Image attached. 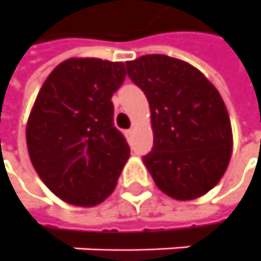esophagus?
<instances>
[{"label":"esophagus","mask_w":261,"mask_h":261,"mask_svg":"<svg viewBox=\"0 0 261 261\" xmlns=\"http://www.w3.org/2000/svg\"><path fill=\"white\" fill-rule=\"evenodd\" d=\"M132 134H134V129H127V130H125V136H126V138H130Z\"/></svg>","instance_id":"obj_1"}]
</instances>
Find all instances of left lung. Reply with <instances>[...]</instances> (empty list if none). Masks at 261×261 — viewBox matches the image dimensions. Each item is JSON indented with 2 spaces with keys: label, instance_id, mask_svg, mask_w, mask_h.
<instances>
[{
  "label": "left lung",
  "instance_id": "8db88e82",
  "mask_svg": "<svg viewBox=\"0 0 261 261\" xmlns=\"http://www.w3.org/2000/svg\"><path fill=\"white\" fill-rule=\"evenodd\" d=\"M126 71L151 108L153 146L142 159L155 184L175 200L204 195L231 156V123L218 90L200 70L164 54L126 61Z\"/></svg>",
  "mask_w": 261,
  "mask_h": 261
}]
</instances>
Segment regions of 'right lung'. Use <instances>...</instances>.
Instances as JSON below:
<instances>
[{
    "mask_svg": "<svg viewBox=\"0 0 261 261\" xmlns=\"http://www.w3.org/2000/svg\"><path fill=\"white\" fill-rule=\"evenodd\" d=\"M125 77L120 61L69 59L40 89L27 123L30 159L48 190L69 204L106 200L129 158L112 103Z\"/></svg>",
    "mask_w": 261,
    "mask_h": 261,
    "instance_id": "right-lung-1",
    "label": "right lung"
}]
</instances>
